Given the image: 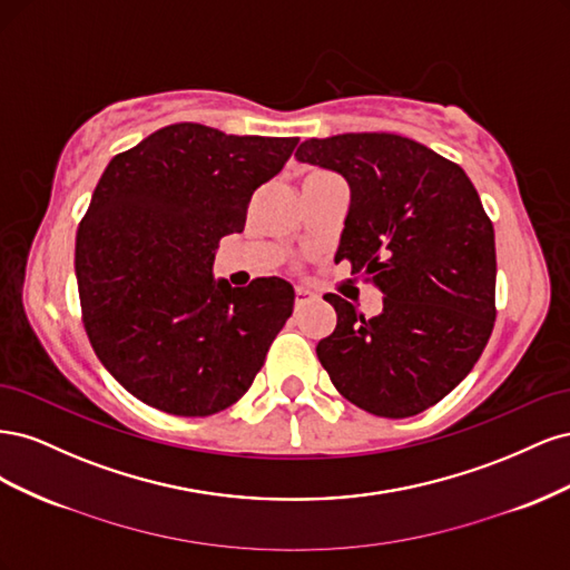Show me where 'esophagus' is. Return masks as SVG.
<instances>
[{
    "label": "esophagus",
    "instance_id": "esophagus-1",
    "mask_svg": "<svg viewBox=\"0 0 570 570\" xmlns=\"http://www.w3.org/2000/svg\"><path fill=\"white\" fill-rule=\"evenodd\" d=\"M314 292L312 289H306V287H295V308H302L304 304H308V302H314Z\"/></svg>",
    "mask_w": 570,
    "mask_h": 570
}]
</instances>
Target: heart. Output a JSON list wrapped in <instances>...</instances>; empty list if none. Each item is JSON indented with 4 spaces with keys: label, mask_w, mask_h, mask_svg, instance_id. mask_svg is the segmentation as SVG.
Here are the masks:
<instances>
[{
    "label": "heart",
    "mask_w": 570,
    "mask_h": 570,
    "mask_svg": "<svg viewBox=\"0 0 570 570\" xmlns=\"http://www.w3.org/2000/svg\"><path fill=\"white\" fill-rule=\"evenodd\" d=\"M321 174H325V170H312V174H306L304 178H308V176H321Z\"/></svg>",
    "instance_id": "1"
}]
</instances>
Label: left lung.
<instances>
[{"label": "left lung", "mask_w": 570, "mask_h": 570, "mask_svg": "<svg viewBox=\"0 0 570 570\" xmlns=\"http://www.w3.org/2000/svg\"><path fill=\"white\" fill-rule=\"evenodd\" d=\"M297 159L347 178L352 204L335 262L383 292L366 318L340 295L316 347L337 392L373 416L406 419L450 394L492 335V220L463 168L392 132L306 140Z\"/></svg>", "instance_id": "1"}]
</instances>
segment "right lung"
<instances>
[{"instance_id": "obj_1", "label": "right lung", "mask_w": 570, "mask_h": 570, "mask_svg": "<svg viewBox=\"0 0 570 570\" xmlns=\"http://www.w3.org/2000/svg\"><path fill=\"white\" fill-rule=\"evenodd\" d=\"M297 142L176 124L101 174L76 235L82 325L140 402L212 416L252 387L295 289L281 278L214 283V252L245 230L254 189L281 174Z\"/></svg>"}]
</instances>
